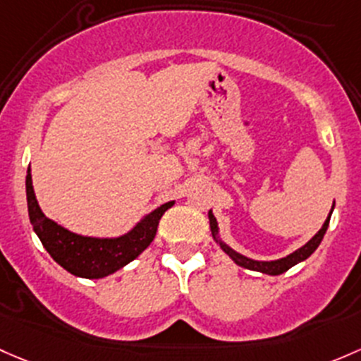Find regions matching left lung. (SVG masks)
<instances>
[{
  "instance_id": "1",
  "label": "left lung",
  "mask_w": 361,
  "mask_h": 361,
  "mask_svg": "<svg viewBox=\"0 0 361 361\" xmlns=\"http://www.w3.org/2000/svg\"><path fill=\"white\" fill-rule=\"evenodd\" d=\"M334 206H336V202L332 204V209H331V212H329L327 219H325V223L322 225V228L318 230L317 233H314L313 237H311L310 240L302 245V247L295 249L294 252L287 254L286 257H280V259H273V261L252 259V257H247V256H244V254L237 252L235 249H231L230 245L226 244V242H223V238L219 237V226H218V221H216L214 214H212V211H209V214L207 216H209V226H211L212 238H214L216 244L223 249V252L228 254L231 259H233L235 264H238V267H242V268H247V270H252V271L267 273V275H282V273L290 270V268L295 267L298 263H302L305 259H308L311 254L317 250L318 245H320L322 238H324L325 231H327V228H329V221H331Z\"/></svg>"
}]
</instances>
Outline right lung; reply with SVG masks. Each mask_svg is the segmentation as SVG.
<instances>
[{
  "label": "right lung",
  "instance_id": "1",
  "mask_svg": "<svg viewBox=\"0 0 361 361\" xmlns=\"http://www.w3.org/2000/svg\"><path fill=\"white\" fill-rule=\"evenodd\" d=\"M25 193L30 225L43 247L63 270L91 280L112 275L136 259L154 240L159 219L169 207L174 206V200H171L155 207L138 223H135L131 230L119 237H86L63 228L62 225L44 216L34 193L30 168L25 176Z\"/></svg>",
  "mask_w": 361,
  "mask_h": 361
}]
</instances>
